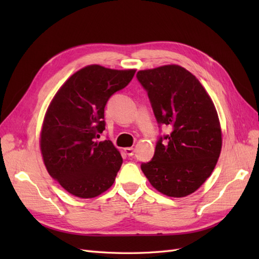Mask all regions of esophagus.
Masks as SVG:
<instances>
[{
  "label": "esophagus",
  "instance_id": "obj_1",
  "mask_svg": "<svg viewBox=\"0 0 259 259\" xmlns=\"http://www.w3.org/2000/svg\"><path fill=\"white\" fill-rule=\"evenodd\" d=\"M124 152H125V155H128L129 157H131V156H134L135 149L133 147H126V148H124Z\"/></svg>",
  "mask_w": 259,
  "mask_h": 259
}]
</instances>
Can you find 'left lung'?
<instances>
[{
    "instance_id": "left-lung-1",
    "label": "left lung",
    "mask_w": 259,
    "mask_h": 259,
    "mask_svg": "<svg viewBox=\"0 0 259 259\" xmlns=\"http://www.w3.org/2000/svg\"><path fill=\"white\" fill-rule=\"evenodd\" d=\"M158 123L171 134L158 140L152 160L141 170L153 188L168 197L195 192L210 177L222 151L217 110L196 76L178 64L140 70Z\"/></svg>"
}]
</instances>
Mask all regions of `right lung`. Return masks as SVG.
Wrapping results in <instances>:
<instances>
[{
	"label": "right lung",
	"mask_w": 259,
	"mask_h": 259,
	"mask_svg": "<svg viewBox=\"0 0 259 259\" xmlns=\"http://www.w3.org/2000/svg\"><path fill=\"white\" fill-rule=\"evenodd\" d=\"M135 73V69L87 65L64 82L49 104L40 149L49 175L69 194L95 198L113 185L122 158L111 141L97 138L106 129L109 98L128 85Z\"/></svg>",
	"instance_id": "right-lung-1"
}]
</instances>
